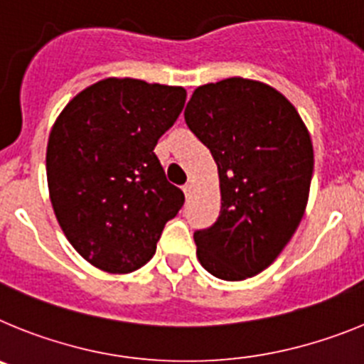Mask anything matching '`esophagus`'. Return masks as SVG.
<instances>
[{
	"label": "esophagus",
	"instance_id": "obj_1",
	"mask_svg": "<svg viewBox=\"0 0 364 364\" xmlns=\"http://www.w3.org/2000/svg\"><path fill=\"white\" fill-rule=\"evenodd\" d=\"M182 191H184L186 197H191V193H193V186L191 184H184V188H182Z\"/></svg>",
	"mask_w": 364,
	"mask_h": 364
}]
</instances>
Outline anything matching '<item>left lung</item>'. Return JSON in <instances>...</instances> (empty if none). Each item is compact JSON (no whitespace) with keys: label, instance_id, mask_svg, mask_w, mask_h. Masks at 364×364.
<instances>
[{"label":"left lung","instance_id":"8db88e82","mask_svg":"<svg viewBox=\"0 0 364 364\" xmlns=\"http://www.w3.org/2000/svg\"><path fill=\"white\" fill-rule=\"evenodd\" d=\"M184 118L220 180L218 218L193 235L198 260L224 281L253 277L277 259L306 210L310 133L281 92L246 78L197 87Z\"/></svg>","mask_w":364,"mask_h":364}]
</instances>
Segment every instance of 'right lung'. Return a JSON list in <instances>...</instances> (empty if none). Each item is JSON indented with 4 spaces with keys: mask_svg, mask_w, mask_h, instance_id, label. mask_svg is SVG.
<instances>
[{
    "mask_svg": "<svg viewBox=\"0 0 364 364\" xmlns=\"http://www.w3.org/2000/svg\"><path fill=\"white\" fill-rule=\"evenodd\" d=\"M186 104L184 87L107 78L65 105L47 144L49 195L67 240L107 273L149 262L184 205L154 154Z\"/></svg>",
    "mask_w": 364,
    "mask_h": 364,
    "instance_id": "right-lung-1",
    "label": "right lung"
}]
</instances>
